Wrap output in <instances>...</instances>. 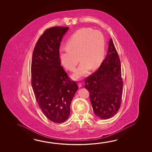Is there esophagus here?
Returning a JSON list of instances; mask_svg holds the SVG:
<instances>
[{"label": "esophagus", "mask_w": 152, "mask_h": 152, "mask_svg": "<svg viewBox=\"0 0 152 152\" xmlns=\"http://www.w3.org/2000/svg\"><path fill=\"white\" fill-rule=\"evenodd\" d=\"M78 86L79 88H81V87L82 86V83H78Z\"/></svg>", "instance_id": "esophagus-1"}]
</instances>
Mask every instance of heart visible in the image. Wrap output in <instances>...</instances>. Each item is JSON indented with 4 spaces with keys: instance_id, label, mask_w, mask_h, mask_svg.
<instances>
[{
    "instance_id": "heart-1",
    "label": "heart",
    "mask_w": 152,
    "mask_h": 152,
    "mask_svg": "<svg viewBox=\"0 0 152 152\" xmlns=\"http://www.w3.org/2000/svg\"><path fill=\"white\" fill-rule=\"evenodd\" d=\"M104 35L98 30L85 28L77 30L67 42V46L61 47L59 56L62 64L67 70L73 72L79 56L81 61L73 77L75 79L85 76L91 68H97L101 64L104 53Z\"/></svg>"
}]
</instances>
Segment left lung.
I'll use <instances>...</instances> for the list:
<instances>
[{
  "mask_svg": "<svg viewBox=\"0 0 152 152\" xmlns=\"http://www.w3.org/2000/svg\"><path fill=\"white\" fill-rule=\"evenodd\" d=\"M84 82L94 113L102 119L114 116L121 104L123 82L119 56L112 38L105 59Z\"/></svg>",
  "mask_w": 152,
  "mask_h": 152,
  "instance_id": "8db88e82",
  "label": "left lung"
}]
</instances>
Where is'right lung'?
Wrapping results in <instances>:
<instances>
[{
    "instance_id": "1",
    "label": "right lung",
    "mask_w": 152,
    "mask_h": 152,
    "mask_svg": "<svg viewBox=\"0 0 152 152\" xmlns=\"http://www.w3.org/2000/svg\"><path fill=\"white\" fill-rule=\"evenodd\" d=\"M68 27H53L41 35L33 51L31 85L35 98L48 120L61 123L68 119L78 89L61 66L59 48Z\"/></svg>"
}]
</instances>
